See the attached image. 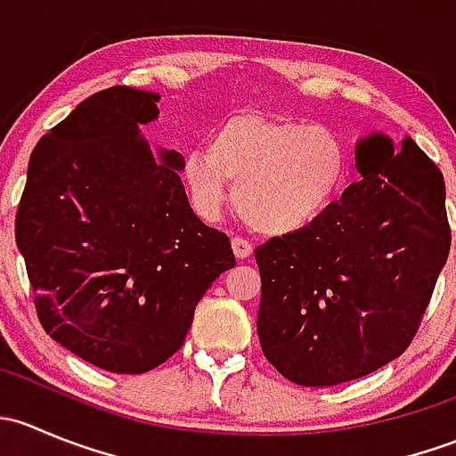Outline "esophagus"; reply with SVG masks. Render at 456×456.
<instances>
[{
	"label": "esophagus",
	"instance_id": "obj_1",
	"mask_svg": "<svg viewBox=\"0 0 456 456\" xmlns=\"http://www.w3.org/2000/svg\"><path fill=\"white\" fill-rule=\"evenodd\" d=\"M232 249H233V256H236L238 260H247V257H251V254H254V247H251V242L242 240V238H232Z\"/></svg>",
	"mask_w": 456,
	"mask_h": 456
}]
</instances>
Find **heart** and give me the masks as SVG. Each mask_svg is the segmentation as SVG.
Masks as SVG:
<instances>
[{
    "label": "heart",
    "instance_id": "1",
    "mask_svg": "<svg viewBox=\"0 0 456 456\" xmlns=\"http://www.w3.org/2000/svg\"><path fill=\"white\" fill-rule=\"evenodd\" d=\"M346 142L335 130L287 117L245 112L220 123L209 147L183 160L194 209L214 220L236 185V209L256 232L284 236L314 227L342 194Z\"/></svg>",
    "mask_w": 456,
    "mask_h": 456
}]
</instances>
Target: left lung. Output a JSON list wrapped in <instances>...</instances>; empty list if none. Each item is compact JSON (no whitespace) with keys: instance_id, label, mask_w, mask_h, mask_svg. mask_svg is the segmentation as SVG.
<instances>
[{"instance_id":"obj_1","label":"left lung","mask_w":456,"mask_h":456,"mask_svg":"<svg viewBox=\"0 0 456 456\" xmlns=\"http://www.w3.org/2000/svg\"><path fill=\"white\" fill-rule=\"evenodd\" d=\"M362 181L314 227L256 249L257 338L289 381L335 386L397 360L448 260L439 167L411 136L357 141Z\"/></svg>"}]
</instances>
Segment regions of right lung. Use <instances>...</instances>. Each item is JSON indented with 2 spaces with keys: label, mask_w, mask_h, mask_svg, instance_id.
Returning a JSON list of instances; mask_svg holds the SVG:
<instances>
[{
  "label": "right lung",
  "mask_w": 456,
  "mask_h": 456,
  "mask_svg": "<svg viewBox=\"0 0 456 456\" xmlns=\"http://www.w3.org/2000/svg\"><path fill=\"white\" fill-rule=\"evenodd\" d=\"M159 101L126 86L81 101L37 142L17 209L45 333L121 375L172 357L200 297L236 265L229 238L187 200L183 154H154L141 134Z\"/></svg>",
  "instance_id": "obj_1"
}]
</instances>
